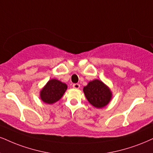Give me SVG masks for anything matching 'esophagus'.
I'll use <instances>...</instances> for the list:
<instances>
[{
    "instance_id": "obj_1",
    "label": "esophagus",
    "mask_w": 153,
    "mask_h": 153,
    "mask_svg": "<svg viewBox=\"0 0 153 153\" xmlns=\"http://www.w3.org/2000/svg\"><path fill=\"white\" fill-rule=\"evenodd\" d=\"M79 87H80V84H73L74 88H76V89H78V88H79Z\"/></svg>"
}]
</instances>
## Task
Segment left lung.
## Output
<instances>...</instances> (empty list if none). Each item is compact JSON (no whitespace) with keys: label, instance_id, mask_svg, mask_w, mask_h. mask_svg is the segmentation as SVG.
Returning <instances> with one entry per match:
<instances>
[{"label":"left lung","instance_id":"8db88e82","mask_svg":"<svg viewBox=\"0 0 153 153\" xmlns=\"http://www.w3.org/2000/svg\"><path fill=\"white\" fill-rule=\"evenodd\" d=\"M84 93L88 101L97 108H101L110 102L112 93L110 88L99 79H94L84 86Z\"/></svg>","mask_w":153,"mask_h":153}]
</instances>
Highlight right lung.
<instances>
[{"label": "right lung", "mask_w": 153, "mask_h": 153, "mask_svg": "<svg viewBox=\"0 0 153 153\" xmlns=\"http://www.w3.org/2000/svg\"><path fill=\"white\" fill-rule=\"evenodd\" d=\"M67 88L65 83L53 79L47 83L40 91V99L43 102L52 104L58 101L62 97Z\"/></svg>", "instance_id": "obj_1"}]
</instances>
